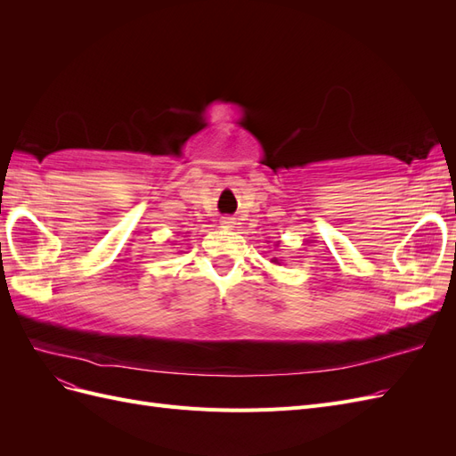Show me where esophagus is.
<instances>
[{
  "label": "esophagus",
  "mask_w": 456,
  "mask_h": 456,
  "mask_svg": "<svg viewBox=\"0 0 456 456\" xmlns=\"http://www.w3.org/2000/svg\"><path fill=\"white\" fill-rule=\"evenodd\" d=\"M220 224H223L224 228H233V224H236V218H233V216H223V218H220Z\"/></svg>",
  "instance_id": "34e87169"
}]
</instances>
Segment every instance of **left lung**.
Here are the masks:
<instances>
[{
	"instance_id": "8db88e82",
	"label": "left lung",
	"mask_w": 456,
	"mask_h": 456,
	"mask_svg": "<svg viewBox=\"0 0 456 456\" xmlns=\"http://www.w3.org/2000/svg\"><path fill=\"white\" fill-rule=\"evenodd\" d=\"M272 262H275V265H278V258H273V260H272Z\"/></svg>"
}]
</instances>
